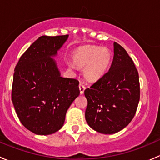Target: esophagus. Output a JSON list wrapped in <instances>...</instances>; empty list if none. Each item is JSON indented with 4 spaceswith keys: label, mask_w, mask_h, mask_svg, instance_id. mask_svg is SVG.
<instances>
[{
    "label": "esophagus",
    "mask_w": 160,
    "mask_h": 160,
    "mask_svg": "<svg viewBox=\"0 0 160 160\" xmlns=\"http://www.w3.org/2000/svg\"><path fill=\"white\" fill-rule=\"evenodd\" d=\"M79 88H80V94H83V92H84V90H85V86L83 84V83H80V85H79Z\"/></svg>",
    "instance_id": "esophagus-1"
}]
</instances>
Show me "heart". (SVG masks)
<instances>
[{"label":"heart","instance_id":"obj_1","mask_svg":"<svg viewBox=\"0 0 160 160\" xmlns=\"http://www.w3.org/2000/svg\"><path fill=\"white\" fill-rule=\"evenodd\" d=\"M72 62L83 68V76L89 82H96L108 70L111 62V52L108 48L96 46H83L74 51Z\"/></svg>","mask_w":160,"mask_h":160}]
</instances>
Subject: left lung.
<instances>
[{"mask_svg": "<svg viewBox=\"0 0 160 160\" xmlns=\"http://www.w3.org/2000/svg\"><path fill=\"white\" fill-rule=\"evenodd\" d=\"M84 94L85 118L96 132L114 134L132 120L140 98L139 77L132 58L117 42L108 72L87 88Z\"/></svg>", "mask_w": 160, "mask_h": 160, "instance_id": "obj_1", "label": "left lung"}]
</instances>
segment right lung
Returning <instances> with one entry per match:
<instances>
[{
    "mask_svg": "<svg viewBox=\"0 0 160 160\" xmlns=\"http://www.w3.org/2000/svg\"><path fill=\"white\" fill-rule=\"evenodd\" d=\"M68 37H39L14 69L13 105L22 125L36 135H50L60 129L67 110L80 94L78 80L61 77L52 58Z\"/></svg>",
    "mask_w": 160,
    "mask_h": 160,
    "instance_id": "right-lung-1",
    "label": "right lung"
}]
</instances>
